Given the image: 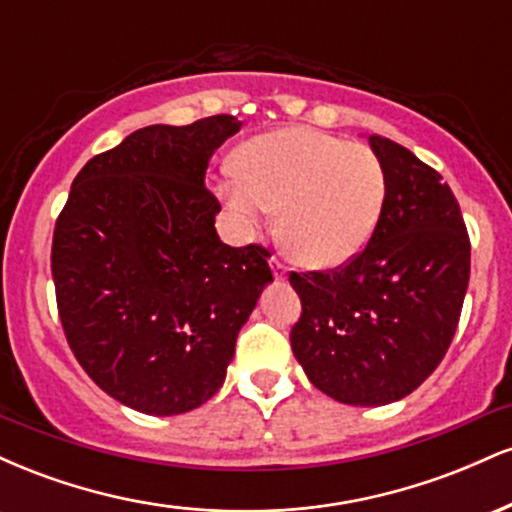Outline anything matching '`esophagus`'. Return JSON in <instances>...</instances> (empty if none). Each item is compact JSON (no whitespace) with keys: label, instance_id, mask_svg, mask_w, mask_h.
Returning a JSON list of instances; mask_svg holds the SVG:
<instances>
[{"label":"esophagus","instance_id":"obj_1","mask_svg":"<svg viewBox=\"0 0 512 512\" xmlns=\"http://www.w3.org/2000/svg\"><path fill=\"white\" fill-rule=\"evenodd\" d=\"M272 272H274V279L276 281L284 279V276H286V264L281 262V260H276V257H272Z\"/></svg>","mask_w":512,"mask_h":512}]
</instances>
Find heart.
<instances>
[{"label": "heart", "mask_w": 512, "mask_h": 512, "mask_svg": "<svg viewBox=\"0 0 512 512\" xmlns=\"http://www.w3.org/2000/svg\"><path fill=\"white\" fill-rule=\"evenodd\" d=\"M238 180L221 195L245 228L281 211L286 250L310 269H334L361 255L385 207L383 161L313 127H284L240 146Z\"/></svg>", "instance_id": "b5f03b06"}]
</instances>
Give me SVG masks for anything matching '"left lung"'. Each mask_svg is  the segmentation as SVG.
<instances>
[{
    "label": "left lung",
    "mask_w": 512,
    "mask_h": 512,
    "mask_svg": "<svg viewBox=\"0 0 512 512\" xmlns=\"http://www.w3.org/2000/svg\"><path fill=\"white\" fill-rule=\"evenodd\" d=\"M385 207L370 243L330 272H291L301 317L291 349L327 397L380 407L414 392L455 337L469 284V233L438 170L370 134Z\"/></svg>",
    "instance_id": "1"
}]
</instances>
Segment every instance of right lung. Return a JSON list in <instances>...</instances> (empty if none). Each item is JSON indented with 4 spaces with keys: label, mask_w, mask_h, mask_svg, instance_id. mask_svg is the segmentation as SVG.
I'll return each mask as SVG.
<instances>
[{
    "label": "right lung",
    "mask_w": 512,
    "mask_h": 512,
    "mask_svg": "<svg viewBox=\"0 0 512 512\" xmlns=\"http://www.w3.org/2000/svg\"><path fill=\"white\" fill-rule=\"evenodd\" d=\"M233 115L151 125L93 156L52 236L57 313L69 349L103 392L173 416L219 392L240 327L272 281L269 250L216 236L204 185Z\"/></svg>",
    "instance_id": "obj_1"
}]
</instances>
